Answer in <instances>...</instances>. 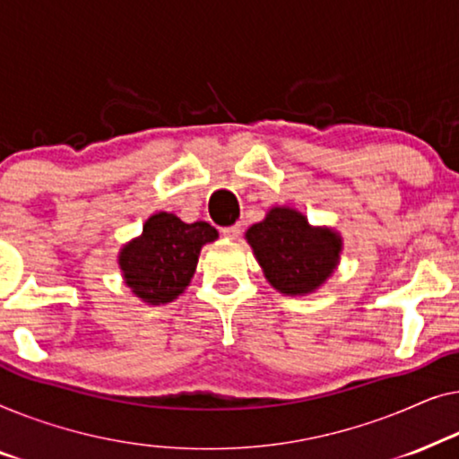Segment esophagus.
Here are the masks:
<instances>
[{"instance_id": "esophagus-1", "label": "esophagus", "mask_w": 459, "mask_h": 459, "mask_svg": "<svg viewBox=\"0 0 459 459\" xmlns=\"http://www.w3.org/2000/svg\"><path fill=\"white\" fill-rule=\"evenodd\" d=\"M222 235L227 238H237L238 235H241V224H232V227L222 229Z\"/></svg>"}]
</instances>
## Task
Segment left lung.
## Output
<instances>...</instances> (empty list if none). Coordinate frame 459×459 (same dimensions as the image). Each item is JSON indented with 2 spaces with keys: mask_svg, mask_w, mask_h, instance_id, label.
Masks as SVG:
<instances>
[{
  "mask_svg": "<svg viewBox=\"0 0 459 459\" xmlns=\"http://www.w3.org/2000/svg\"><path fill=\"white\" fill-rule=\"evenodd\" d=\"M245 238L260 262L264 276L282 295H307L337 268L343 241L339 232L312 227L293 208H273Z\"/></svg>",
  "mask_w": 459,
  "mask_h": 459,
  "instance_id": "1",
  "label": "left lung"
}]
</instances>
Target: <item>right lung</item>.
<instances>
[{"mask_svg": "<svg viewBox=\"0 0 459 459\" xmlns=\"http://www.w3.org/2000/svg\"><path fill=\"white\" fill-rule=\"evenodd\" d=\"M216 238L218 230L208 222L186 224L158 212L147 218L143 232L120 249L118 266L126 287L150 306L177 299L195 274L199 251Z\"/></svg>", "mask_w": 459, "mask_h": 459, "instance_id": "add662e5", "label": "right lung"}]
</instances>
